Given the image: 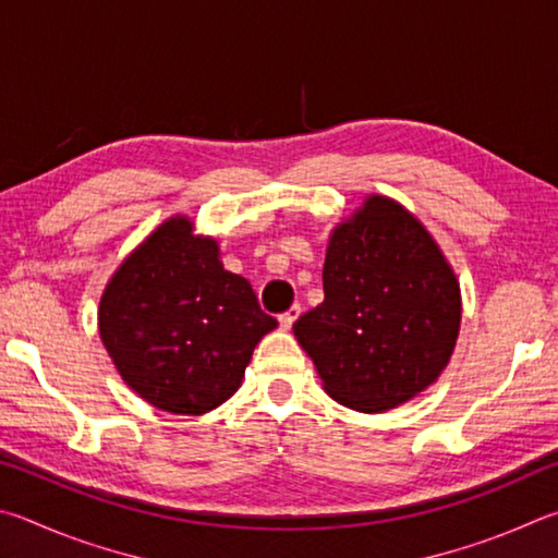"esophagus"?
Instances as JSON below:
<instances>
[{"label": "esophagus", "mask_w": 558, "mask_h": 558, "mask_svg": "<svg viewBox=\"0 0 558 558\" xmlns=\"http://www.w3.org/2000/svg\"><path fill=\"white\" fill-rule=\"evenodd\" d=\"M301 316V306H291L287 314H281L279 316V326H281V330H291V326L296 324V318Z\"/></svg>", "instance_id": "1"}]
</instances>
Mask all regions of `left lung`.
<instances>
[{
    "instance_id": "1",
    "label": "left lung",
    "mask_w": 558,
    "mask_h": 558,
    "mask_svg": "<svg viewBox=\"0 0 558 558\" xmlns=\"http://www.w3.org/2000/svg\"><path fill=\"white\" fill-rule=\"evenodd\" d=\"M324 294L294 336L336 402L387 412L446 369L461 330V284L402 203L373 193L330 230Z\"/></svg>"
}]
</instances>
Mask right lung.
Segmentation results:
<instances>
[{
    "label": "right lung",
    "mask_w": 558,
    "mask_h": 558,
    "mask_svg": "<svg viewBox=\"0 0 558 558\" xmlns=\"http://www.w3.org/2000/svg\"><path fill=\"white\" fill-rule=\"evenodd\" d=\"M97 328L144 402L201 416L238 392L259 340L277 328L250 281L222 267L218 240L173 215L107 281Z\"/></svg>",
    "instance_id": "add662e5"
}]
</instances>
